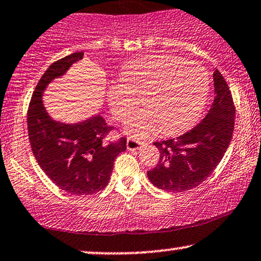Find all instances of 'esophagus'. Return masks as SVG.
Masks as SVG:
<instances>
[{
	"label": "esophagus",
	"instance_id": "esophagus-1",
	"mask_svg": "<svg viewBox=\"0 0 261 261\" xmlns=\"http://www.w3.org/2000/svg\"><path fill=\"white\" fill-rule=\"evenodd\" d=\"M144 146H146V142L140 141V140H135V138H131V137L127 138L126 147L128 150H138Z\"/></svg>",
	"mask_w": 261,
	"mask_h": 261
}]
</instances>
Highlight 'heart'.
<instances>
[{"instance_id":"obj_1","label":"heart","mask_w":261,"mask_h":261,"mask_svg":"<svg viewBox=\"0 0 261 261\" xmlns=\"http://www.w3.org/2000/svg\"><path fill=\"white\" fill-rule=\"evenodd\" d=\"M210 91L206 70L176 55H151L130 62L108 90L112 114L123 120L140 103L146 111L131 118L126 130L148 137L158 130L177 135L193 126L202 113Z\"/></svg>"}]
</instances>
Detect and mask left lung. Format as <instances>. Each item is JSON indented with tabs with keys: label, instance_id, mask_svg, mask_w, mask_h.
<instances>
[{
	"label": "left lung",
	"instance_id": "8db88e82",
	"mask_svg": "<svg viewBox=\"0 0 261 261\" xmlns=\"http://www.w3.org/2000/svg\"><path fill=\"white\" fill-rule=\"evenodd\" d=\"M213 81L216 97L203 120L177 138L154 142L160 159L147 174L159 189L182 193L200 186L229 147L235 126V105L218 70L214 71Z\"/></svg>",
	"mask_w": 261,
	"mask_h": 261
}]
</instances>
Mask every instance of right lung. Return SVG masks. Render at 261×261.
<instances>
[{
	"label": "right lung",
	"mask_w": 261,
	"mask_h": 261,
	"mask_svg": "<svg viewBox=\"0 0 261 261\" xmlns=\"http://www.w3.org/2000/svg\"><path fill=\"white\" fill-rule=\"evenodd\" d=\"M83 51L55 61L39 79L29 105L28 130L32 153L39 167L61 190L72 195H92L110 182L115 158L126 150V138L107 141L113 126L100 114L75 124L51 119L43 105V91L61 77Z\"/></svg>",
	"instance_id": "add662e5"
}]
</instances>
